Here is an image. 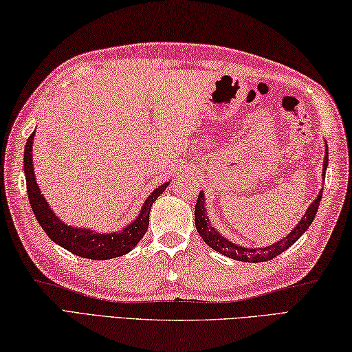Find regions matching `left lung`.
<instances>
[{
    "label": "left lung",
    "mask_w": 352,
    "mask_h": 352,
    "mask_svg": "<svg viewBox=\"0 0 352 352\" xmlns=\"http://www.w3.org/2000/svg\"><path fill=\"white\" fill-rule=\"evenodd\" d=\"M327 166H328V146H325V159H324V169H322L324 178H325ZM320 198H322V189H320L316 199H313V203L309 206L307 212H305L301 221L296 223L295 228L292 230L286 237L280 239L278 242L263 246V248H245V246L236 245L231 241H228V239L223 237L221 233H218V230H216L210 223V221H208V216L206 213V207H204L203 192H199L197 206H195V227L198 230L199 236L203 237V241L210 246L212 250L221 252L222 256H227L230 258L239 260V261H248V263H260V261H267V260H272L276 256H280L281 252L286 251L289 246L294 245L298 239L307 231V228L311 226V222L316 216Z\"/></svg>",
    "instance_id": "1"
}]
</instances>
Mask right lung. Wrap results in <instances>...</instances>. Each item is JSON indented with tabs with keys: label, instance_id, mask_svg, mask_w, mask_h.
I'll return each instance as SVG.
<instances>
[{
	"label": "right lung",
	"instance_id": "right-lung-1",
	"mask_svg": "<svg viewBox=\"0 0 352 352\" xmlns=\"http://www.w3.org/2000/svg\"><path fill=\"white\" fill-rule=\"evenodd\" d=\"M33 139L34 131L30 134L24 151V174L27 182V193L30 206L36 216L39 226L43 228L52 242L60 245L62 248L76 254L78 257L91 260H109L121 257L130 252L136 246L140 239L145 236L149 226V212L154 201L159 198L164 189L168 188L169 182L155 188L154 192L146 198L142 206L139 216L129 226L124 227L118 233H96L91 228H77L66 226L58 219L56 213L51 210L47 199L42 195L41 188L36 183L34 168H33Z\"/></svg>",
	"mask_w": 352,
	"mask_h": 352
}]
</instances>
